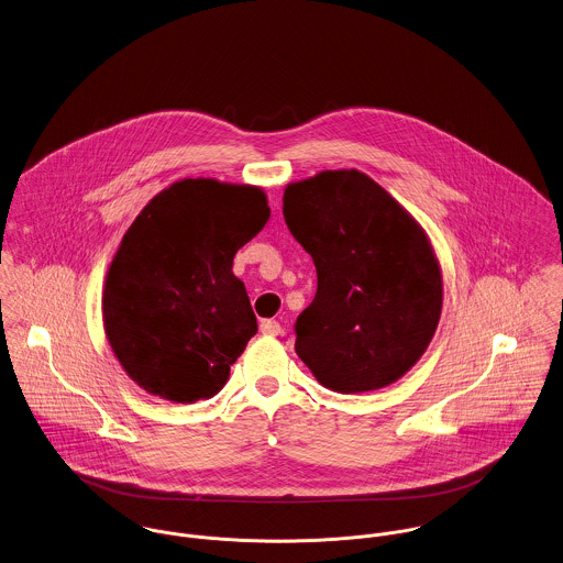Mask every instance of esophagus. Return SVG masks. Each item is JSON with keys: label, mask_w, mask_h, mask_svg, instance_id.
Returning <instances> with one entry per match:
<instances>
[{"label": "esophagus", "mask_w": 563, "mask_h": 563, "mask_svg": "<svg viewBox=\"0 0 563 563\" xmlns=\"http://www.w3.org/2000/svg\"><path fill=\"white\" fill-rule=\"evenodd\" d=\"M283 332V328H280V323L276 321V319H263L261 321V334H265V336H278Z\"/></svg>", "instance_id": "obj_1"}]
</instances>
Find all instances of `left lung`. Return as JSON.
I'll return each instance as SVG.
<instances>
[{
  "mask_svg": "<svg viewBox=\"0 0 563 563\" xmlns=\"http://www.w3.org/2000/svg\"><path fill=\"white\" fill-rule=\"evenodd\" d=\"M283 214L317 267L296 321V353L341 394L398 382L433 341L443 283L431 240L386 188L357 169L285 188Z\"/></svg>",
  "mask_w": 563,
  "mask_h": 563,
  "instance_id": "obj_1",
  "label": "left lung"
}]
</instances>
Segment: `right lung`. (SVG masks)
<instances>
[{
  "instance_id": "obj_1",
  "label": "right lung",
  "mask_w": 563,
  "mask_h": 563,
  "mask_svg": "<svg viewBox=\"0 0 563 563\" xmlns=\"http://www.w3.org/2000/svg\"><path fill=\"white\" fill-rule=\"evenodd\" d=\"M269 218L260 186L188 177L134 218L102 289L104 334L139 388L172 402L217 396L257 334L235 253Z\"/></svg>"
}]
</instances>
